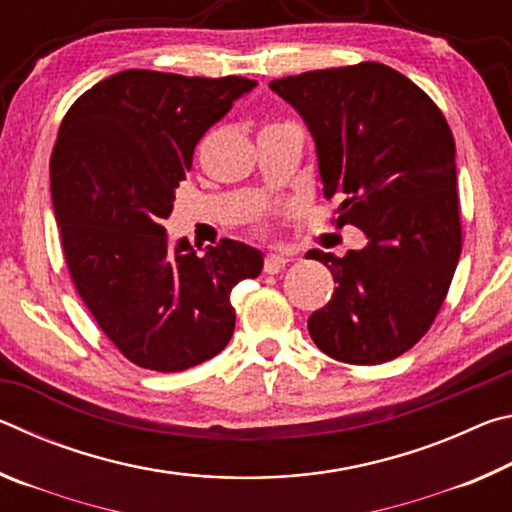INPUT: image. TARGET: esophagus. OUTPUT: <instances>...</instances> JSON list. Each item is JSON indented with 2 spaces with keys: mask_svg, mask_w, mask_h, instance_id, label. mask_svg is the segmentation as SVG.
<instances>
[{
  "mask_svg": "<svg viewBox=\"0 0 512 512\" xmlns=\"http://www.w3.org/2000/svg\"><path fill=\"white\" fill-rule=\"evenodd\" d=\"M287 264H289V257H284V255H268L264 259V271L268 275H275V273H280Z\"/></svg>",
  "mask_w": 512,
  "mask_h": 512,
  "instance_id": "1",
  "label": "esophagus"
}]
</instances>
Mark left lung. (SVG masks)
Wrapping results in <instances>:
<instances>
[{"label": "left lung", "instance_id": "8db88e82", "mask_svg": "<svg viewBox=\"0 0 512 512\" xmlns=\"http://www.w3.org/2000/svg\"><path fill=\"white\" fill-rule=\"evenodd\" d=\"M305 119L336 225L368 244L336 257L309 250L336 282L309 316L327 357L354 366L391 361L418 343L443 307L461 257L456 146L443 112L381 63L314 69L268 83Z\"/></svg>", "mask_w": 512, "mask_h": 512}]
</instances>
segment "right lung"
Instances as JSON below:
<instances>
[{"label": "right lung", "instance_id": "1", "mask_svg": "<svg viewBox=\"0 0 512 512\" xmlns=\"http://www.w3.org/2000/svg\"><path fill=\"white\" fill-rule=\"evenodd\" d=\"M257 81L126 69L83 92L51 153V203L65 262L103 334L135 366L180 372L235 332L230 293L264 257L221 239L198 255L169 246L176 187L205 131Z\"/></svg>", "mask_w": 512, "mask_h": 512}]
</instances>
